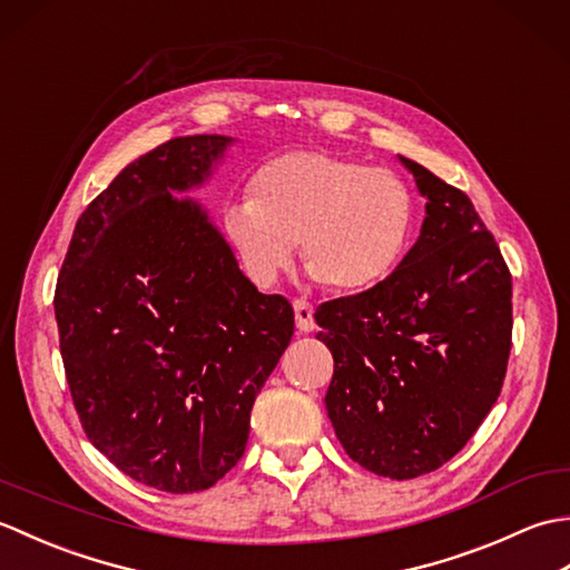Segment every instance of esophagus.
<instances>
[{
    "instance_id": "obj_1",
    "label": "esophagus",
    "mask_w": 570,
    "mask_h": 570,
    "mask_svg": "<svg viewBox=\"0 0 570 570\" xmlns=\"http://www.w3.org/2000/svg\"><path fill=\"white\" fill-rule=\"evenodd\" d=\"M294 313H296V328L301 333H313L316 331V321H313V306L304 298L294 301Z\"/></svg>"
}]
</instances>
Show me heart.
I'll return each mask as SVG.
<instances>
[{
	"mask_svg": "<svg viewBox=\"0 0 570 570\" xmlns=\"http://www.w3.org/2000/svg\"><path fill=\"white\" fill-rule=\"evenodd\" d=\"M414 220L404 180L328 151H286L249 180V200L227 205L223 233L257 286H274L301 242L313 278L360 292L392 274Z\"/></svg>",
	"mask_w": 570,
	"mask_h": 570,
	"instance_id": "obj_1",
	"label": "heart"
}]
</instances>
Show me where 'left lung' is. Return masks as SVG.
<instances>
[{"mask_svg": "<svg viewBox=\"0 0 570 570\" xmlns=\"http://www.w3.org/2000/svg\"><path fill=\"white\" fill-rule=\"evenodd\" d=\"M426 198L419 239L357 296L321 304L335 370L325 409L345 453L411 480L448 463L498 402L512 347V276L463 190L399 156Z\"/></svg>", "mask_w": 570, "mask_h": 570, "instance_id": "8db88e82", "label": "left lung"}]
</instances>
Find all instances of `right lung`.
<instances>
[{"label":"right lung","instance_id":"right-lung-1","mask_svg":"<svg viewBox=\"0 0 570 570\" xmlns=\"http://www.w3.org/2000/svg\"><path fill=\"white\" fill-rule=\"evenodd\" d=\"M233 137L196 135L127 164L78 217L56 286L72 404L90 443L164 492L213 488L292 343L294 308L259 294L210 213Z\"/></svg>","mask_w":570,"mask_h":570}]
</instances>
